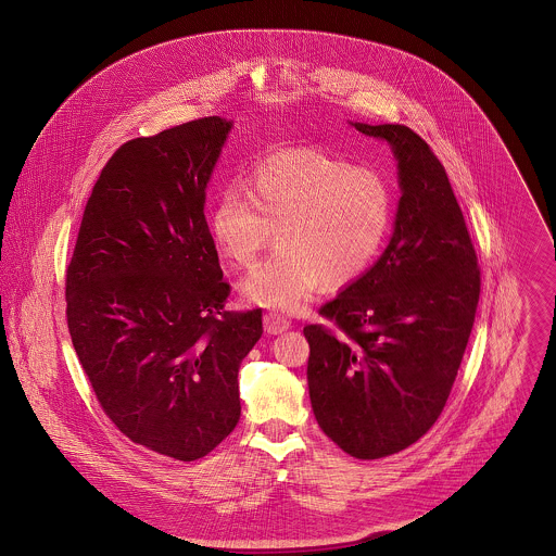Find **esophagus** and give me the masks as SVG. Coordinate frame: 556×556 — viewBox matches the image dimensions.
<instances>
[{"instance_id":"esophagus-1","label":"esophagus","mask_w":556,"mask_h":556,"mask_svg":"<svg viewBox=\"0 0 556 556\" xmlns=\"http://www.w3.org/2000/svg\"><path fill=\"white\" fill-rule=\"evenodd\" d=\"M263 327H265L267 333H274V336H276V333L287 331V329L291 327V323H289L287 318L276 315V313H267V315L263 317Z\"/></svg>"}]
</instances>
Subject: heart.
I'll use <instances>...</instances> for the list:
<instances>
[{"label":"heart","mask_w":556,"mask_h":556,"mask_svg":"<svg viewBox=\"0 0 556 556\" xmlns=\"http://www.w3.org/2000/svg\"><path fill=\"white\" fill-rule=\"evenodd\" d=\"M392 188L370 166L313 148H287L256 160L245 194L225 188L212 203L207 229L223 258L256 263L274 233L278 250L241 282L248 302L300 311L323 282L357 280L379 254L392 223Z\"/></svg>","instance_id":"obj_1"}]
</instances>
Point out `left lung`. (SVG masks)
<instances>
[{"mask_svg":"<svg viewBox=\"0 0 556 556\" xmlns=\"http://www.w3.org/2000/svg\"><path fill=\"white\" fill-rule=\"evenodd\" d=\"M397 160L402 197L381 258L320 306L338 331L306 325L308 390L323 432L375 460L406 450L439 419L479 302L476 248L443 164L400 124H353Z\"/></svg>","mask_w":556,"mask_h":556,"instance_id":"left-lung-1","label":"left lung"}]
</instances>
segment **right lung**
Returning a JSON list of instances; mask_svg holds the SVG:
<instances>
[{
	"label": "right lung",
	"mask_w": 556,
	"mask_h": 556,
	"mask_svg": "<svg viewBox=\"0 0 556 556\" xmlns=\"http://www.w3.org/2000/svg\"><path fill=\"white\" fill-rule=\"evenodd\" d=\"M201 117L124 143L85 205L66 317L102 410L135 443L192 463L238 426V370L261 308L231 313L205 188L231 130Z\"/></svg>",
	"instance_id": "add662e5"
}]
</instances>
